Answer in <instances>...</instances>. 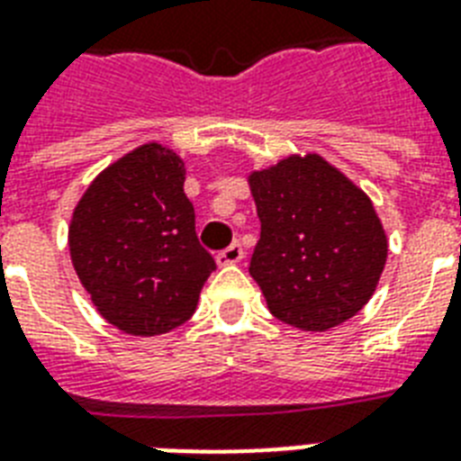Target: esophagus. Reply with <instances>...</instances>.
I'll return each instance as SVG.
<instances>
[{
	"mask_svg": "<svg viewBox=\"0 0 461 461\" xmlns=\"http://www.w3.org/2000/svg\"><path fill=\"white\" fill-rule=\"evenodd\" d=\"M241 258H244V249H241V244H231L230 249H224V251L217 253V266L224 267V266H237V263H241Z\"/></svg>",
	"mask_w": 461,
	"mask_h": 461,
	"instance_id": "34e87169",
	"label": "esophagus"
}]
</instances>
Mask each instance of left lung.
Instances as JSON below:
<instances>
[{
    "label": "left lung",
    "instance_id": "1",
    "mask_svg": "<svg viewBox=\"0 0 461 461\" xmlns=\"http://www.w3.org/2000/svg\"><path fill=\"white\" fill-rule=\"evenodd\" d=\"M246 179L260 217L249 273L270 313L306 332L354 318L387 260L368 194L318 153L289 155Z\"/></svg>",
    "mask_w": 461,
    "mask_h": 461
}]
</instances>
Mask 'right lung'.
Listing matches in <instances>:
<instances>
[{
  "mask_svg": "<svg viewBox=\"0 0 461 461\" xmlns=\"http://www.w3.org/2000/svg\"><path fill=\"white\" fill-rule=\"evenodd\" d=\"M184 179V159L150 140L104 167L71 212L76 275L97 313L126 335L179 328L215 270L195 237Z\"/></svg>",
  "mask_w": 461,
  "mask_h": 461,
  "instance_id": "add662e5",
  "label": "right lung"
}]
</instances>
